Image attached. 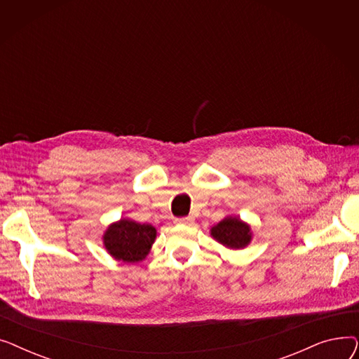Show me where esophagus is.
<instances>
[{
	"label": "esophagus",
	"mask_w": 359,
	"mask_h": 359,
	"mask_svg": "<svg viewBox=\"0 0 359 359\" xmlns=\"http://www.w3.org/2000/svg\"><path fill=\"white\" fill-rule=\"evenodd\" d=\"M177 224H183V225H192L195 222L194 217H183V218H176Z\"/></svg>",
	"instance_id": "1"
}]
</instances>
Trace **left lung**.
Segmentation results:
<instances>
[{
    "label": "left lung",
    "instance_id": "left-lung-1",
    "mask_svg": "<svg viewBox=\"0 0 359 359\" xmlns=\"http://www.w3.org/2000/svg\"><path fill=\"white\" fill-rule=\"evenodd\" d=\"M211 236L229 249H244L252 241L250 225L237 217H227L211 229Z\"/></svg>",
    "mask_w": 359,
    "mask_h": 359
}]
</instances>
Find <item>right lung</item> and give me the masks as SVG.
I'll list each match as a JSON object with an SVG mask.
<instances>
[{
  "instance_id": "right-lung-1",
  "label": "right lung",
  "mask_w": 359,
  "mask_h": 359,
  "mask_svg": "<svg viewBox=\"0 0 359 359\" xmlns=\"http://www.w3.org/2000/svg\"><path fill=\"white\" fill-rule=\"evenodd\" d=\"M156 236L157 230L151 224L123 218L109 225L103 236V244L116 260L135 263L147 257Z\"/></svg>"
}]
</instances>
